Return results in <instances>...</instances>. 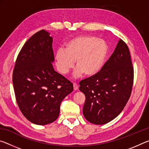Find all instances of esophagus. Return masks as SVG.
<instances>
[{"label":"esophagus","instance_id":"obj_1","mask_svg":"<svg viewBox=\"0 0 149 149\" xmlns=\"http://www.w3.org/2000/svg\"><path fill=\"white\" fill-rule=\"evenodd\" d=\"M73 86H74V91H77L78 89V88H79L78 85L77 84H75V83H74V84H73Z\"/></svg>","mask_w":149,"mask_h":149}]
</instances>
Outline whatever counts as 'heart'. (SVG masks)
<instances>
[{
	"label": "heart",
	"instance_id": "1",
	"mask_svg": "<svg viewBox=\"0 0 149 149\" xmlns=\"http://www.w3.org/2000/svg\"><path fill=\"white\" fill-rule=\"evenodd\" d=\"M108 53V46L104 40L91 35L75 37L65 44V49H58L55 53V61L58 72L67 74L74 66V77L85 74L93 76L100 72Z\"/></svg>",
	"mask_w": 149,
	"mask_h": 149
}]
</instances>
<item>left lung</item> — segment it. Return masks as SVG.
Returning a JSON list of instances; mask_svg holds the SVG:
<instances>
[{"label":"left lung","mask_w":149,"mask_h":149,"mask_svg":"<svg viewBox=\"0 0 149 149\" xmlns=\"http://www.w3.org/2000/svg\"><path fill=\"white\" fill-rule=\"evenodd\" d=\"M133 68L129 49L120 39L114 52L100 71L80 81L85 101L83 114L88 122L102 125L116 118L129 100Z\"/></svg>","instance_id":"left-lung-1"}]
</instances>
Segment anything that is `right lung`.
<instances>
[{
  "instance_id": "add662e5",
  "label": "right lung",
  "mask_w": 149,
  "mask_h": 149,
  "mask_svg": "<svg viewBox=\"0 0 149 149\" xmlns=\"http://www.w3.org/2000/svg\"><path fill=\"white\" fill-rule=\"evenodd\" d=\"M52 37L42 29L26 42L17 57L12 81L17 104L29 122L47 125L60 114L62 100L73 84L55 71Z\"/></svg>"
}]
</instances>
